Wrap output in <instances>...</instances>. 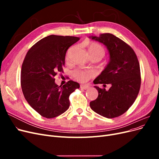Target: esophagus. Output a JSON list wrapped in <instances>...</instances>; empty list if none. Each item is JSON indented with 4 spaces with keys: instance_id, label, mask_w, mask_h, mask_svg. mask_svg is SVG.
Masks as SVG:
<instances>
[{
    "instance_id": "34e87169",
    "label": "esophagus",
    "mask_w": 159,
    "mask_h": 159,
    "mask_svg": "<svg viewBox=\"0 0 159 159\" xmlns=\"http://www.w3.org/2000/svg\"><path fill=\"white\" fill-rule=\"evenodd\" d=\"M88 88H89V86L87 85H80V88L82 89H88Z\"/></svg>"
}]
</instances>
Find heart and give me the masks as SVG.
I'll use <instances>...</instances> for the list:
<instances>
[{
  "label": "heart",
  "mask_w": 159,
  "mask_h": 159,
  "mask_svg": "<svg viewBox=\"0 0 159 159\" xmlns=\"http://www.w3.org/2000/svg\"><path fill=\"white\" fill-rule=\"evenodd\" d=\"M88 50L91 56H99L101 58L105 55V50L103 47L98 43L91 42L88 46ZM74 78L80 82H85L89 78L95 75L93 70H85L83 69H76L72 72Z\"/></svg>",
  "instance_id": "b5f03b06"
}]
</instances>
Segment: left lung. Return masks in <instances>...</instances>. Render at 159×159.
<instances>
[{"instance_id": "8db88e82", "label": "left lung", "mask_w": 159, "mask_h": 159, "mask_svg": "<svg viewBox=\"0 0 159 159\" xmlns=\"http://www.w3.org/2000/svg\"><path fill=\"white\" fill-rule=\"evenodd\" d=\"M89 38L103 44L110 55L108 64L93 83L111 85L108 91L94 86L98 97L90 102V107L105 117H119L131 107L140 90L141 71L137 55L131 46L112 34Z\"/></svg>"}]
</instances>
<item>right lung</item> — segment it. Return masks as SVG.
Here are the masks:
<instances>
[{"instance_id": "1", "label": "right lung", "mask_w": 159, "mask_h": 159, "mask_svg": "<svg viewBox=\"0 0 159 159\" xmlns=\"http://www.w3.org/2000/svg\"><path fill=\"white\" fill-rule=\"evenodd\" d=\"M79 37L50 35L31 47L22 65L20 82L24 96L41 116L54 118L70 107V95L80 84L70 80L63 86L55 83L57 72H63L65 56Z\"/></svg>"}]
</instances>
